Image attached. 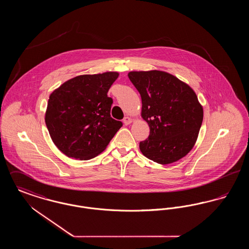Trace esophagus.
<instances>
[{"mask_svg": "<svg viewBox=\"0 0 249 249\" xmlns=\"http://www.w3.org/2000/svg\"><path fill=\"white\" fill-rule=\"evenodd\" d=\"M132 122V119H130V117H125L124 119H123V123L125 124V125H129Z\"/></svg>", "mask_w": 249, "mask_h": 249, "instance_id": "esophagus-1", "label": "esophagus"}]
</instances>
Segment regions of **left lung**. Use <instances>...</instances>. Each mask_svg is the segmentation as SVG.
<instances>
[{
    "mask_svg": "<svg viewBox=\"0 0 249 249\" xmlns=\"http://www.w3.org/2000/svg\"><path fill=\"white\" fill-rule=\"evenodd\" d=\"M130 82L142 99V118L150 129L140 142L143 156L160 164L182 159L194 146L203 110L188 84L166 71H130Z\"/></svg>",
    "mask_w": 249,
    "mask_h": 249,
    "instance_id": "8db88e82",
    "label": "left lung"
}]
</instances>
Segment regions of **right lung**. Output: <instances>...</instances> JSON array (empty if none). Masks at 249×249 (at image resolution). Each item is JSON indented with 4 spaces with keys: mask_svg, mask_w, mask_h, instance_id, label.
Instances as JSON below:
<instances>
[{
    "mask_svg": "<svg viewBox=\"0 0 249 249\" xmlns=\"http://www.w3.org/2000/svg\"><path fill=\"white\" fill-rule=\"evenodd\" d=\"M119 72L78 75L55 89L45 121L53 142L63 154L88 160L102 153L122 122L110 116L107 92Z\"/></svg>",
    "mask_w": 249,
    "mask_h": 249,
    "instance_id": "1",
    "label": "right lung"
}]
</instances>
